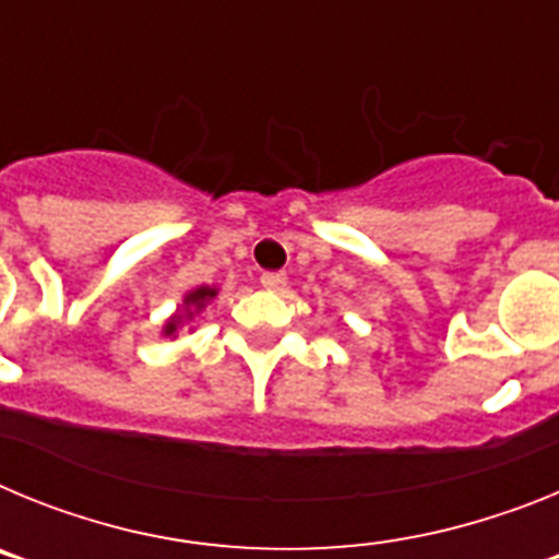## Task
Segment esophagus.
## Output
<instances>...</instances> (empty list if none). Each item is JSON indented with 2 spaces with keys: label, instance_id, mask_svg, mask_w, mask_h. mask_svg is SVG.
<instances>
[{
  "label": "esophagus",
  "instance_id": "obj_1",
  "mask_svg": "<svg viewBox=\"0 0 559 559\" xmlns=\"http://www.w3.org/2000/svg\"><path fill=\"white\" fill-rule=\"evenodd\" d=\"M260 283H263V288H269V290H280V288H285L288 276H285L283 271H265V274L260 276Z\"/></svg>",
  "mask_w": 559,
  "mask_h": 559
}]
</instances>
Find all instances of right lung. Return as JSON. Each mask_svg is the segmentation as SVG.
Returning a JSON list of instances; mask_svg holds the SVG:
<instances>
[{"label":"right lung","instance_id":"obj_1","mask_svg":"<svg viewBox=\"0 0 559 559\" xmlns=\"http://www.w3.org/2000/svg\"><path fill=\"white\" fill-rule=\"evenodd\" d=\"M215 294H218V290H215V288H206V285H201V288L190 290V294L185 296L187 319H192V316L199 313V310H204L206 305H210V299H212V296H215ZM181 319H185V316H173L170 322L165 324V335L176 333V330H179V324H181Z\"/></svg>","mask_w":559,"mask_h":559}]
</instances>
